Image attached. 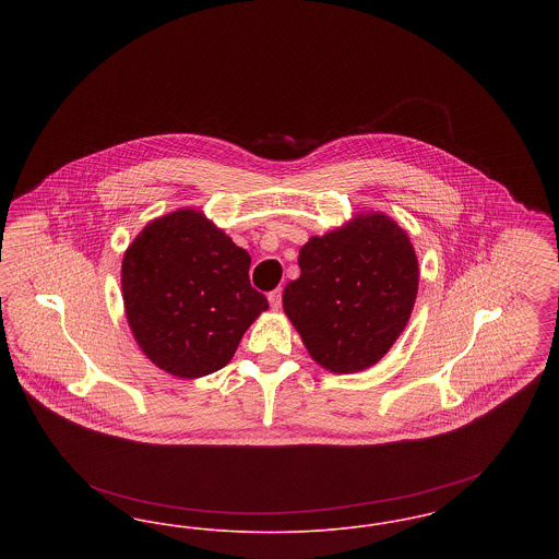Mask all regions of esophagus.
Instances as JSON below:
<instances>
[{
    "label": "esophagus",
    "instance_id": "obj_1",
    "mask_svg": "<svg viewBox=\"0 0 559 559\" xmlns=\"http://www.w3.org/2000/svg\"><path fill=\"white\" fill-rule=\"evenodd\" d=\"M267 301H270L272 310H278L281 304H283V289H274V292L267 293Z\"/></svg>",
    "mask_w": 559,
    "mask_h": 559
}]
</instances>
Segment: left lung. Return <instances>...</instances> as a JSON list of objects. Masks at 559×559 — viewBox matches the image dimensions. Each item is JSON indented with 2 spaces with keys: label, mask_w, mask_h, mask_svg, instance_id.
Listing matches in <instances>:
<instances>
[{
  "label": "left lung",
  "mask_w": 559,
  "mask_h": 559,
  "mask_svg": "<svg viewBox=\"0 0 559 559\" xmlns=\"http://www.w3.org/2000/svg\"><path fill=\"white\" fill-rule=\"evenodd\" d=\"M299 278L283 308L310 356L333 372L374 365L400 337L415 306L417 255L394 219L356 215L299 249Z\"/></svg>",
  "instance_id": "left-lung-1"
}]
</instances>
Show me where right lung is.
<instances>
[{"label": "right lung", "mask_w": 559, "mask_h": 559, "mask_svg": "<svg viewBox=\"0 0 559 559\" xmlns=\"http://www.w3.org/2000/svg\"><path fill=\"white\" fill-rule=\"evenodd\" d=\"M251 258L203 213L151 222L130 245L121 289L133 337L163 371L182 379L230 362L249 324L267 310L249 281Z\"/></svg>", "instance_id": "obj_1"}]
</instances>
